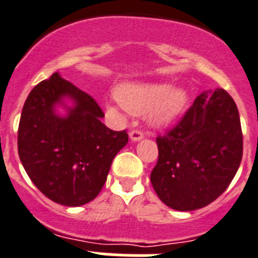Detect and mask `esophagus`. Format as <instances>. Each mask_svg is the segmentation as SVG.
I'll list each match as a JSON object with an SVG mask.
<instances>
[{
    "mask_svg": "<svg viewBox=\"0 0 258 258\" xmlns=\"http://www.w3.org/2000/svg\"><path fill=\"white\" fill-rule=\"evenodd\" d=\"M143 138H144V135H143V133L139 131V130H133V131L130 133V139L133 140V142H139Z\"/></svg>",
    "mask_w": 258,
    "mask_h": 258,
    "instance_id": "34e87169",
    "label": "esophagus"
}]
</instances>
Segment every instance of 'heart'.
I'll return each mask as SVG.
<instances>
[{
  "label": "heart",
  "mask_w": 258,
  "mask_h": 258,
  "mask_svg": "<svg viewBox=\"0 0 258 258\" xmlns=\"http://www.w3.org/2000/svg\"><path fill=\"white\" fill-rule=\"evenodd\" d=\"M115 96L127 111L133 114L148 111L149 122L156 127H164L174 122L189 102L187 90L170 84L130 82L118 86ZM109 110L114 115L122 116L115 107Z\"/></svg>",
  "instance_id": "b5f03b06"
}]
</instances>
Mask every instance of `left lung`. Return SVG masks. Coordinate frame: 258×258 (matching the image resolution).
I'll use <instances>...</instances> for the list:
<instances>
[{"instance_id":"8db88e82","label":"left lung","mask_w":258,"mask_h":258,"mask_svg":"<svg viewBox=\"0 0 258 258\" xmlns=\"http://www.w3.org/2000/svg\"><path fill=\"white\" fill-rule=\"evenodd\" d=\"M151 173L156 194L178 211L202 209L228 187L243 157V134L235 101L224 89L203 92L181 122L157 139Z\"/></svg>"}]
</instances>
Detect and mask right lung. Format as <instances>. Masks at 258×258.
<instances>
[{
    "mask_svg": "<svg viewBox=\"0 0 258 258\" xmlns=\"http://www.w3.org/2000/svg\"><path fill=\"white\" fill-rule=\"evenodd\" d=\"M57 107L66 110L64 116ZM98 103L56 72L39 82L23 105L18 155L34 185L53 202L77 207L102 190L125 131L102 122Z\"/></svg>",
    "mask_w": 258,
    "mask_h": 258,
    "instance_id": "add662e5",
    "label": "right lung"
}]
</instances>
